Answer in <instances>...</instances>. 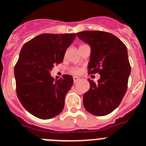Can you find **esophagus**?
Masks as SVG:
<instances>
[{
    "instance_id": "34e87169",
    "label": "esophagus",
    "mask_w": 146,
    "mask_h": 146,
    "mask_svg": "<svg viewBox=\"0 0 146 146\" xmlns=\"http://www.w3.org/2000/svg\"><path fill=\"white\" fill-rule=\"evenodd\" d=\"M73 80H74V83H75V82H77V81L79 80L80 77H76V76H74V77H73Z\"/></svg>"
}]
</instances>
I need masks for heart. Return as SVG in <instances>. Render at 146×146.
I'll list each match as a JSON object with an SVG mask.
<instances>
[{"label":"heart","mask_w":146,"mask_h":146,"mask_svg":"<svg viewBox=\"0 0 146 146\" xmlns=\"http://www.w3.org/2000/svg\"><path fill=\"white\" fill-rule=\"evenodd\" d=\"M71 72L73 73V74H79L80 72V70L79 69H77L76 67H74V68H72V70H71Z\"/></svg>","instance_id":"obj_1"}]
</instances>
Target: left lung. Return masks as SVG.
Masks as SVG:
<instances>
[{
  "label": "left lung",
  "instance_id": "left-lung-1",
  "mask_svg": "<svg viewBox=\"0 0 146 146\" xmlns=\"http://www.w3.org/2000/svg\"><path fill=\"white\" fill-rule=\"evenodd\" d=\"M77 36L91 47L89 74H100L97 83L88 80L90 88L83 95V104L91 114L106 115L118 108L127 90L131 73L127 48L108 32L85 31Z\"/></svg>",
  "mask_w": 146,
  "mask_h": 146
}]
</instances>
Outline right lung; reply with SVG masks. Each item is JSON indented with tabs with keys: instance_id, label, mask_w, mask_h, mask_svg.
I'll list each match as a JSON object with an SVG mask.
<instances>
[{
	"instance_id": "1",
	"label": "right lung",
	"mask_w": 146,
	"mask_h": 146,
	"mask_svg": "<svg viewBox=\"0 0 146 146\" xmlns=\"http://www.w3.org/2000/svg\"><path fill=\"white\" fill-rule=\"evenodd\" d=\"M75 37V33H43L22 47L15 66L17 95L24 108L37 118L50 119L64 109L73 77L65 74L55 80L50 72L63 61Z\"/></svg>"
}]
</instances>
